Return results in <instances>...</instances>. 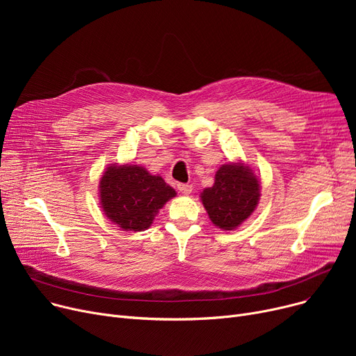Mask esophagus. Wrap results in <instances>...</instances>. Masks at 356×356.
<instances>
[{"mask_svg": "<svg viewBox=\"0 0 356 356\" xmlns=\"http://www.w3.org/2000/svg\"><path fill=\"white\" fill-rule=\"evenodd\" d=\"M177 189H179L180 193H183V195H191V193H192V186H191V184L180 183V184H177Z\"/></svg>", "mask_w": 356, "mask_h": 356, "instance_id": "esophagus-1", "label": "esophagus"}]
</instances>
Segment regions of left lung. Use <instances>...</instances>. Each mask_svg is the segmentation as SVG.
Returning <instances> with one entry per match:
<instances>
[{
	"mask_svg": "<svg viewBox=\"0 0 356 356\" xmlns=\"http://www.w3.org/2000/svg\"><path fill=\"white\" fill-rule=\"evenodd\" d=\"M259 181L250 165L236 161L219 167L212 188L200 199L215 227L232 231L247 220L259 200Z\"/></svg>",
	"mask_w": 356,
	"mask_h": 356,
	"instance_id": "8db88e82",
	"label": "left lung"
}]
</instances>
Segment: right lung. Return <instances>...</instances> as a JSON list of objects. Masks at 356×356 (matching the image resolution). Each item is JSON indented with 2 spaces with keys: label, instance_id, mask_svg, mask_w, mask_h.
Masks as SVG:
<instances>
[{
  "label": "right lung",
  "instance_id": "obj_1",
  "mask_svg": "<svg viewBox=\"0 0 356 356\" xmlns=\"http://www.w3.org/2000/svg\"><path fill=\"white\" fill-rule=\"evenodd\" d=\"M175 196L176 191L161 176L137 164H112L99 180L101 208L124 231L141 232L152 227L154 216Z\"/></svg>",
  "mask_w": 356,
  "mask_h": 356
}]
</instances>
